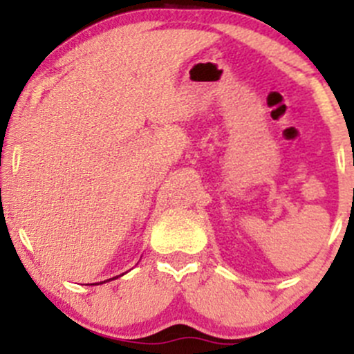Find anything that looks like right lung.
Wrapping results in <instances>:
<instances>
[{
  "label": "right lung",
  "mask_w": 354,
  "mask_h": 354,
  "mask_svg": "<svg viewBox=\"0 0 354 354\" xmlns=\"http://www.w3.org/2000/svg\"><path fill=\"white\" fill-rule=\"evenodd\" d=\"M113 279H116V277H113ZM108 281H111V279H108ZM104 283H106V281H104Z\"/></svg>",
  "instance_id": "add662e5"
}]
</instances>
